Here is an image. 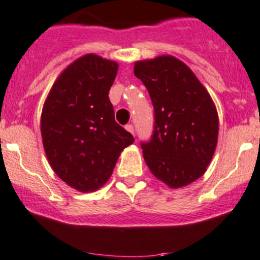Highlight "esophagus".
Masks as SVG:
<instances>
[{"instance_id":"obj_1","label":"esophagus","mask_w":260,"mask_h":260,"mask_svg":"<svg viewBox=\"0 0 260 260\" xmlns=\"http://www.w3.org/2000/svg\"><path fill=\"white\" fill-rule=\"evenodd\" d=\"M125 129L132 133V135H135V127H133V124H127L125 125Z\"/></svg>"}]
</instances>
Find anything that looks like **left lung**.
Wrapping results in <instances>:
<instances>
[{
  "label": "left lung",
  "mask_w": 260,
  "mask_h": 260,
  "mask_svg": "<svg viewBox=\"0 0 260 260\" xmlns=\"http://www.w3.org/2000/svg\"><path fill=\"white\" fill-rule=\"evenodd\" d=\"M135 75L153 104L152 136L141 142L147 166L172 188L193 182L216 148L219 119L211 96L187 65L169 55L137 61Z\"/></svg>",
  "instance_id": "1"
}]
</instances>
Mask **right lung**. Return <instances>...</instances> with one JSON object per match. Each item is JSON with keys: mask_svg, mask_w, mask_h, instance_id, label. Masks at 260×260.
Masks as SVG:
<instances>
[{"mask_svg": "<svg viewBox=\"0 0 260 260\" xmlns=\"http://www.w3.org/2000/svg\"><path fill=\"white\" fill-rule=\"evenodd\" d=\"M118 64L89 54L61 73L41 114V136L50 166L81 192L111 177L120 152L135 138L114 119L109 89Z\"/></svg>", "mask_w": 260, "mask_h": 260, "instance_id": "add662e5", "label": "right lung"}]
</instances>
